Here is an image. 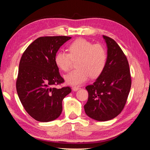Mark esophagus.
<instances>
[{"instance_id": "34e87169", "label": "esophagus", "mask_w": 150, "mask_h": 150, "mask_svg": "<svg viewBox=\"0 0 150 150\" xmlns=\"http://www.w3.org/2000/svg\"><path fill=\"white\" fill-rule=\"evenodd\" d=\"M72 89H73V91H77L78 90H79V89H80V87H79V86H73L72 87Z\"/></svg>"}]
</instances>
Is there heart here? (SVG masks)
I'll return each mask as SVG.
<instances>
[{
	"label": "heart",
	"mask_w": 150,
	"mask_h": 150,
	"mask_svg": "<svg viewBox=\"0 0 150 150\" xmlns=\"http://www.w3.org/2000/svg\"><path fill=\"white\" fill-rule=\"evenodd\" d=\"M68 52L61 51L55 55L54 62L61 71H67L73 61H77V68L65 75L66 83L79 85L84 83L90 76L99 77L104 71L107 61V51L101 43H93L80 38L73 42L68 47Z\"/></svg>",
	"instance_id": "heart-1"
}]
</instances>
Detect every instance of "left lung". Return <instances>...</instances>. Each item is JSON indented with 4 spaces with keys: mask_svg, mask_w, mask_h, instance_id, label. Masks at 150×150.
I'll use <instances>...</instances> for the list:
<instances>
[{
    "mask_svg": "<svg viewBox=\"0 0 150 150\" xmlns=\"http://www.w3.org/2000/svg\"><path fill=\"white\" fill-rule=\"evenodd\" d=\"M103 37L108 48L107 64L94 83L86 87L88 99L84 106L90 118L101 122L112 120L120 114L131 86L127 57L113 39Z\"/></svg>",
    "mask_w": 150,
    "mask_h": 150,
    "instance_id": "obj_1",
    "label": "left lung"
}]
</instances>
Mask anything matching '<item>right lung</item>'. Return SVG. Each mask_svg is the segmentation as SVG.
I'll return each instance as SVG.
<instances>
[{
	"instance_id": "add662e5",
	"label": "right lung",
	"mask_w": 150,
	"mask_h": 150,
	"mask_svg": "<svg viewBox=\"0 0 150 150\" xmlns=\"http://www.w3.org/2000/svg\"><path fill=\"white\" fill-rule=\"evenodd\" d=\"M66 36L40 37L28 45L21 58L16 89L23 107L32 118L47 122L60 116L62 100L71 92L54 62L60 47L71 39Z\"/></svg>"
}]
</instances>
